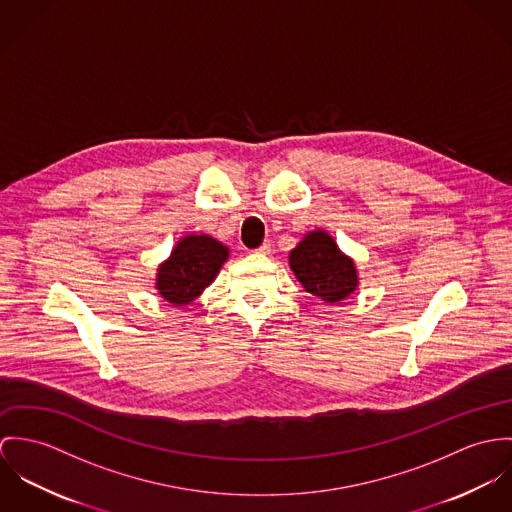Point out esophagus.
<instances>
[{"label": "esophagus", "mask_w": 512, "mask_h": 512, "mask_svg": "<svg viewBox=\"0 0 512 512\" xmlns=\"http://www.w3.org/2000/svg\"><path fill=\"white\" fill-rule=\"evenodd\" d=\"M255 253H261V255H267V253H271V243H263L259 249H255Z\"/></svg>", "instance_id": "1"}]
</instances>
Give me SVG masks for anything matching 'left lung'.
<instances>
[{
    "mask_svg": "<svg viewBox=\"0 0 512 512\" xmlns=\"http://www.w3.org/2000/svg\"><path fill=\"white\" fill-rule=\"evenodd\" d=\"M290 269L302 286L326 300L340 302L357 286V271L326 231H312L290 253Z\"/></svg>",
    "mask_w": 512,
    "mask_h": 512,
    "instance_id": "obj_1",
    "label": "left lung"
}]
</instances>
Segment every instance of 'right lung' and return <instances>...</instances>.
Returning <instances> with one entry per match:
<instances>
[{"mask_svg": "<svg viewBox=\"0 0 512 512\" xmlns=\"http://www.w3.org/2000/svg\"><path fill=\"white\" fill-rule=\"evenodd\" d=\"M228 259V247L210 235H190L178 241L167 263L159 267L157 288L174 306L192 302L212 283Z\"/></svg>", "mask_w": 512, "mask_h": 512, "instance_id": "right-lung-1", "label": "right lung"}]
</instances>
